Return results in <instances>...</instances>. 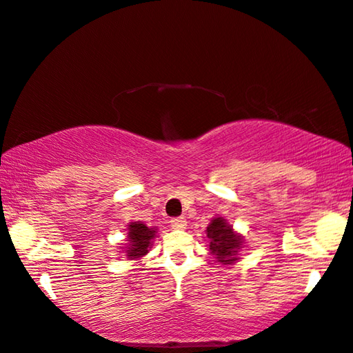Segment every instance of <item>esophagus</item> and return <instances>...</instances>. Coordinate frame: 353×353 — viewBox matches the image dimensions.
<instances>
[{
    "label": "esophagus",
    "mask_w": 353,
    "mask_h": 353,
    "mask_svg": "<svg viewBox=\"0 0 353 353\" xmlns=\"http://www.w3.org/2000/svg\"><path fill=\"white\" fill-rule=\"evenodd\" d=\"M185 225H187L185 217H174V219H171V227L176 228V230H183Z\"/></svg>",
    "instance_id": "obj_1"
}]
</instances>
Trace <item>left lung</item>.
Listing matches in <instances>:
<instances>
[{"mask_svg": "<svg viewBox=\"0 0 353 353\" xmlns=\"http://www.w3.org/2000/svg\"><path fill=\"white\" fill-rule=\"evenodd\" d=\"M206 235L210 238V251L222 264H232L236 261V250H240L241 238L235 235L230 225L222 217H217L206 228Z\"/></svg>", "mask_w": 353, "mask_h": 353, "instance_id": "1", "label": "left lung"}]
</instances>
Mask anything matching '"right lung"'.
<instances>
[{"instance_id":"add662e5","label":"right lung","mask_w":353,"mask_h":353,"mask_svg":"<svg viewBox=\"0 0 353 353\" xmlns=\"http://www.w3.org/2000/svg\"><path fill=\"white\" fill-rule=\"evenodd\" d=\"M128 257H142L148 252V246H150L152 238L155 236V230L148 228L143 224H137V222H131L128 227Z\"/></svg>"}]
</instances>
